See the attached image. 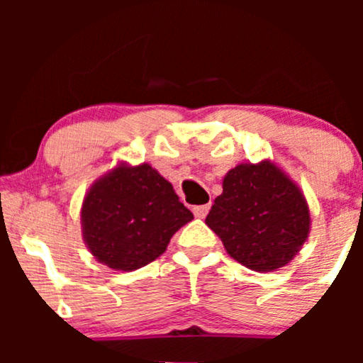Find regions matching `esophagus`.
Segmentation results:
<instances>
[{"instance_id":"1","label":"esophagus","mask_w":363,"mask_h":363,"mask_svg":"<svg viewBox=\"0 0 363 363\" xmlns=\"http://www.w3.org/2000/svg\"><path fill=\"white\" fill-rule=\"evenodd\" d=\"M208 211H210V205H198L193 208V213L196 218H205L208 215Z\"/></svg>"}]
</instances>
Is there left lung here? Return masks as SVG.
<instances>
[{
    "label": "left lung",
    "instance_id": "left-lung-1",
    "mask_svg": "<svg viewBox=\"0 0 363 363\" xmlns=\"http://www.w3.org/2000/svg\"><path fill=\"white\" fill-rule=\"evenodd\" d=\"M222 186L205 222L225 251L252 272H277L289 264L311 232L301 187L272 160L239 164Z\"/></svg>",
    "mask_w": 363,
    "mask_h": 363
}]
</instances>
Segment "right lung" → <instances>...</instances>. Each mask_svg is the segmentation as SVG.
Returning <instances> with one entry per match:
<instances>
[{"label": "right lung", "mask_w": 363, "mask_h": 363, "mask_svg": "<svg viewBox=\"0 0 363 363\" xmlns=\"http://www.w3.org/2000/svg\"><path fill=\"white\" fill-rule=\"evenodd\" d=\"M193 213L150 164L121 162L91 184L82 205V234L91 256L116 272L155 261Z\"/></svg>", "instance_id": "obj_1"}]
</instances>
